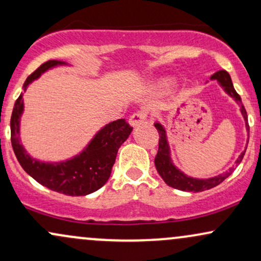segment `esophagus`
<instances>
[{
  "mask_svg": "<svg viewBox=\"0 0 261 261\" xmlns=\"http://www.w3.org/2000/svg\"><path fill=\"white\" fill-rule=\"evenodd\" d=\"M146 119H147V114L144 112H137L135 113L128 119V124L131 125L133 127H136L139 126L141 124H144L146 122Z\"/></svg>",
  "mask_w": 261,
  "mask_h": 261,
  "instance_id": "34e87169",
  "label": "esophagus"
}]
</instances>
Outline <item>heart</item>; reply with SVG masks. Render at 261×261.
<instances>
[{
  "label": "heart",
  "instance_id": "obj_1",
  "mask_svg": "<svg viewBox=\"0 0 261 261\" xmlns=\"http://www.w3.org/2000/svg\"><path fill=\"white\" fill-rule=\"evenodd\" d=\"M175 80L171 79V77H166V79L159 80L158 83L155 84V90L159 91V92H165V91L170 90L172 86H174Z\"/></svg>",
  "mask_w": 261,
  "mask_h": 261
}]
</instances>
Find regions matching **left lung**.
<instances>
[{"mask_svg":"<svg viewBox=\"0 0 261 261\" xmlns=\"http://www.w3.org/2000/svg\"><path fill=\"white\" fill-rule=\"evenodd\" d=\"M210 80L218 81V84L222 87V90H224L225 92L231 97V98L236 100L237 105L241 107V114L243 115L244 121H246L247 131H249L247 112L246 109H244V106L242 105V99L240 95H238L236 90H234L230 74H228L226 70H219L210 76ZM154 126L159 133V148H158V153H156L155 155L154 164H155L156 171L159 172V175H161L162 178L164 180V182L168 185V186L176 188V190H180V191H186V192H202V191L210 190V188L220 185L225 178H227L232 172H233L234 168H230L227 171L222 172V174L214 177L196 178L192 176H188V175L185 174V172H182L180 169L172 163L170 146H169V142H168V136H166L165 127L163 126V124H161L158 120L154 122ZM246 149L241 153V155L238 156L234 164L238 165L242 162V159H243L244 156V153H246Z\"/></svg>","mask_w":261,"mask_h":261,"instance_id":"8db88e82","label":"left lung"}]
</instances>
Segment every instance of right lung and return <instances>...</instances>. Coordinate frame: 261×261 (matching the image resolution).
<instances>
[{"instance_id": "right-lung-1", "label": "right lung", "mask_w": 261, "mask_h": 261, "mask_svg": "<svg viewBox=\"0 0 261 261\" xmlns=\"http://www.w3.org/2000/svg\"><path fill=\"white\" fill-rule=\"evenodd\" d=\"M65 65L58 61H48L28 76L24 91L49 69ZM24 112L23 93L15 100L11 117V141L14 154L27 174L49 190L65 196H87L99 190L108 181L117 158L118 149L133 127L125 119L109 122L103 126L79 154L67 161L49 163L33 158L20 142V119Z\"/></svg>"}]
</instances>
